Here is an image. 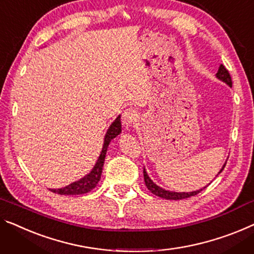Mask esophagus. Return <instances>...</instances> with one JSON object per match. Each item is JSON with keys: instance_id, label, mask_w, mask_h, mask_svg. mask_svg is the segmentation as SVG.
<instances>
[{"instance_id": "34e87169", "label": "esophagus", "mask_w": 254, "mask_h": 254, "mask_svg": "<svg viewBox=\"0 0 254 254\" xmlns=\"http://www.w3.org/2000/svg\"><path fill=\"white\" fill-rule=\"evenodd\" d=\"M138 119V114L134 109L132 108H127L123 112L122 114V123L124 127H130L131 124H133L135 122V120Z\"/></svg>"}]
</instances>
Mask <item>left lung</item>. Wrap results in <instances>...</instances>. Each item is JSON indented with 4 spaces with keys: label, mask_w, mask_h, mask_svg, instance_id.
<instances>
[{
    "label": "left lung",
    "mask_w": 254,
    "mask_h": 254,
    "mask_svg": "<svg viewBox=\"0 0 254 254\" xmlns=\"http://www.w3.org/2000/svg\"><path fill=\"white\" fill-rule=\"evenodd\" d=\"M217 77L219 79H221L222 82H225L226 84H228L229 86L233 85V81H232V76H230L229 71L227 68L224 66V65H220V67H219V70L217 73ZM226 166V164L222 166V169L220 170L221 173L222 170H224V168ZM143 179H145V184L147 188H148V190H150L151 192H153L154 195L158 196V197H162V198H165V199H184V198H189L191 197V196H195L197 195L198 192H200L203 190V189H199V190H196V191H190V192H175V191H169V190H165V189L158 187L157 185H155L153 181L150 180V178L148 177V175H147V172L145 171V169H143Z\"/></svg>",
    "instance_id": "1"
}]
</instances>
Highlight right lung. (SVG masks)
Segmentation results:
<instances>
[{"instance_id":"obj_1","label":"right lung","mask_w":254,"mask_h":254,"mask_svg":"<svg viewBox=\"0 0 254 254\" xmlns=\"http://www.w3.org/2000/svg\"><path fill=\"white\" fill-rule=\"evenodd\" d=\"M121 131H122V127H121V117L119 116L114 122L112 123V126L109 127L107 133L105 135L103 150H101L100 156L98 158L97 163L92 169V171H91L89 175H86L84 178L75 181L73 184L68 185L66 187L60 189H50V190L52 192H56V194L60 195H81L92 190V189L97 186L98 181L100 180L101 172H103L104 161L106 157V151H107L109 142H111V140L114 139L116 135H119L121 133Z\"/></svg>"}]
</instances>
